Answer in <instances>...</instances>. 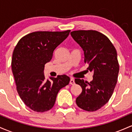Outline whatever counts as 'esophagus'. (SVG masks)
<instances>
[{
	"mask_svg": "<svg viewBox=\"0 0 132 132\" xmlns=\"http://www.w3.org/2000/svg\"><path fill=\"white\" fill-rule=\"evenodd\" d=\"M74 84H75V81H74V79L73 78H71L70 80V84H71V85H73Z\"/></svg>",
	"mask_w": 132,
	"mask_h": 132,
	"instance_id": "34e87169",
	"label": "esophagus"
}]
</instances>
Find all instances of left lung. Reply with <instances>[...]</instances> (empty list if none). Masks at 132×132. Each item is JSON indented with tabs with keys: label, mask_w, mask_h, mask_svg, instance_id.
<instances>
[{
	"label": "left lung",
	"mask_w": 132,
	"mask_h": 132,
	"mask_svg": "<svg viewBox=\"0 0 132 132\" xmlns=\"http://www.w3.org/2000/svg\"><path fill=\"white\" fill-rule=\"evenodd\" d=\"M70 34L84 50L87 69L94 73L90 82L75 79L82 88L76 103L83 110L94 112L109 102L116 86L119 72L116 49L107 37L96 30H76Z\"/></svg>",
	"instance_id": "obj_1"
}]
</instances>
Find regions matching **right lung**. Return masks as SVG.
<instances>
[{
  "instance_id": "right-lung-1",
  "label": "right lung",
  "mask_w": 132,
  "mask_h": 132,
  "mask_svg": "<svg viewBox=\"0 0 132 132\" xmlns=\"http://www.w3.org/2000/svg\"><path fill=\"white\" fill-rule=\"evenodd\" d=\"M70 32H34L23 37L15 47L11 66L17 92L23 103L35 112L50 110L59 90L69 84L70 78L65 75L46 80L44 71L54 50Z\"/></svg>"
}]
</instances>
